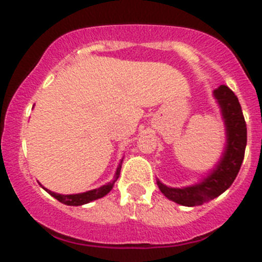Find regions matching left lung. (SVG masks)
<instances>
[{
  "instance_id": "obj_1",
  "label": "left lung",
  "mask_w": 262,
  "mask_h": 262,
  "mask_svg": "<svg viewBox=\"0 0 262 262\" xmlns=\"http://www.w3.org/2000/svg\"><path fill=\"white\" fill-rule=\"evenodd\" d=\"M214 97L221 106L226 124L227 144L221 161L200 184L187 187H169L157 180L161 193L178 205L193 207L214 200L228 189L235 181L244 160L247 145V124L239 99L232 90L221 85L214 90Z\"/></svg>"
}]
</instances>
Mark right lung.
<instances>
[{"label": "right lung", "mask_w": 262, "mask_h": 262, "mask_svg": "<svg viewBox=\"0 0 262 262\" xmlns=\"http://www.w3.org/2000/svg\"><path fill=\"white\" fill-rule=\"evenodd\" d=\"M122 161L123 160H120L119 165L117 168V172H115L114 176V180H111L108 184L103 185V186L98 187V189H93V190H89V191H85V193H78V194H68V195H62V194H57V193H53V191L48 190L46 187H43L47 193H50L53 198H56L59 202L64 203V205H68V206H81V205H85V203H89L92 201H96L98 198H102L105 196L108 191L113 189L114 186L115 181L118 180L119 177V173H120V168H122Z\"/></svg>", "instance_id": "obj_1"}]
</instances>
